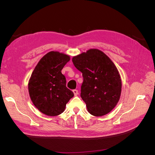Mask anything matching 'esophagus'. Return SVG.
Here are the masks:
<instances>
[{"instance_id":"obj_1","label":"esophagus","mask_w":155,"mask_h":155,"mask_svg":"<svg viewBox=\"0 0 155 155\" xmlns=\"http://www.w3.org/2000/svg\"><path fill=\"white\" fill-rule=\"evenodd\" d=\"M73 92H74V94L75 96H76L78 94V91L76 90V89H75V90H73Z\"/></svg>"}]
</instances>
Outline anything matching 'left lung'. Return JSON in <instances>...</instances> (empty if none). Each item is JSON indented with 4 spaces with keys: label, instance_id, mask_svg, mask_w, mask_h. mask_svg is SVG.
Here are the masks:
<instances>
[{
    "label": "left lung",
    "instance_id": "left-lung-1",
    "mask_svg": "<svg viewBox=\"0 0 155 155\" xmlns=\"http://www.w3.org/2000/svg\"><path fill=\"white\" fill-rule=\"evenodd\" d=\"M72 62L82 73L81 97L89 113L95 116L109 113L118 104L121 91V78L113 62L97 49L74 56Z\"/></svg>",
    "mask_w": 155,
    "mask_h": 155
}]
</instances>
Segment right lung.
I'll list each match as a JSON object with an SVG mask.
<instances>
[{"label": "right lung", "mask_w": 155, "mask_h": 155, "mask_svg": "<svg viewBox=\"0 0 155 155\" xmlns=\"http://www.w3.org/2000/svg\"><path fill=\"white\" fill-rule=\"evenodd\" d=\"M69 61V55L51 51L41 59L33 71L28 83L29 94L42 113L50 116L61 114L74 96L61 73Z\"/></svg>", "instance_id": "right-lung-1"}]
</instances>
